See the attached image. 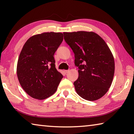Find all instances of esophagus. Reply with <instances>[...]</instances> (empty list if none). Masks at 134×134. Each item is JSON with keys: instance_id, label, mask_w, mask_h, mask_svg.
I'll list each match as a JSON object with an SVG mask.
<instances>
[{"instance_id": "1", "label": "esophagus", "mask_w": 134, "mask_h": 134, "mask_svg": "<svg viewBox=\"0 0 134 134\" xmlns=\"http://www.w3.org/2000/svg\"><path fill=\"white\" fill-rule=\"evenodd\" d=\"M69 70H64V73H65V74H67V72H69Z\"/></svg>"}]
</instances>
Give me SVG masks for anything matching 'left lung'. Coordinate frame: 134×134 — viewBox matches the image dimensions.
<instances>
[{"label":"left lung","mask_w":134,"mask_h":134,"mask_svg":"<svg viewBox=\"0 0 134 134\" xmlns=\"http://www.w3.org/2000/svg\"><path fill=\"white\" fill-rule=\"evenodd\" d=\"M63 34L74 54V64L79 68V77L74 82L77 93L87 100H96L108 91L114 76V58L109 48L93 32Z\"/></svg>","instance_id":"8db88e82"}]
</instances>
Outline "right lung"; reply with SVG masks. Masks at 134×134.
I'll use <instances>...</instances> for the list:
<instances>
[{"label":"right lung","mask_w":134,"mask_h":134,"mask_svg":"<svg viewBox=\"0 0 134 134\" xmlns=\"http://www.w3.org/2000/svg\"><path fill=\"white\" fill-rule=\"evenodd\" d=\"M63 40L60 32H44L26 41L18 58L17 76L27 94L42 100L57 89L63 76L57 70L54 53Z\"/></svg>","instance_id":"obj_1"}]
</instances>
